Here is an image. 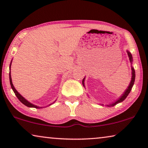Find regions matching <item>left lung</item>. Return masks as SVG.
<instances>
[{"instance_id":"1","label":"left lung","mask_w":148,"mask_h":148,"mask_svg":"<svg viewBox=\"0 0 148 148\" xmlns=\"http://www.w3.org/2000/svg\"><path fill=\"white\" fill-rule=\"evenodd\" d=\"M127 53H128V56L129 57V60H130V61L131 63V65L132 64V61H133V58H132V56L131 53L130 51H128V50H127ZM132 79H131V81L129 85L128 88H126V90H125V91L124 92L123 94H122L121 96H120V98H119L116 101L114 102V103H112V104H106V106H113L116 105V104H117L118 103H121V102H122L123 101H124L125 99H126V98L128 97V95H129V93L130 92L132 88V87L134 85V81H135V77H136V74H135V70L134 69V67L132 66ZM85 77H84V79H83V85L84 86V87H85V83H84V81H85ZM101 105H103L104 104H102Z\"/></svg>"}]
</instances>
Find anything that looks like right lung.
<instances>
[{"label": "right lung", "instance_id": "add662e5", "mask_svg": "<svg viewBox=\"0 0 148 148\" xmlns=\"http://www.w3.org/2000/svg\"><path fill=\"white\" fill-rule=\"evenodd\" d=\"M12 61H11V62H10V67H9V69H10V72H9V79H10V85H11V88H12V90H13V91H14V92L15 93V95H16V96L17 97V98L18 99V100L19 101L21 102V103H22V104H24V105H26V106H28V107H31V108H43L42 106H36V105H35V104H33L32 103H29V102L28 101H27V100L25 99L24 97H23L20 94V93L17 91L16 90V88H14V85H13V84H12V78H11V75H10V67H11V64H12ZM56 101H54L53 103H55ZM53 103H51V104H49V105H47V106H50V105H51ZM45 107H46V106H45Z\"/></svg>", "mask_w": 148, "mask_h": 148}]
</instances>
